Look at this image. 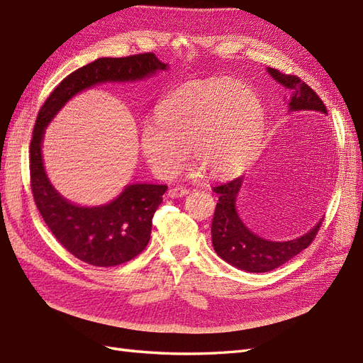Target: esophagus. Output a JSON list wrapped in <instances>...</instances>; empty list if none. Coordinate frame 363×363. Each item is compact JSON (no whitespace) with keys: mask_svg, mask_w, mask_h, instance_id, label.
Here are the masks:
<instances>
[{"mask_svg":"<svg viewBox=\"0 0 363 363\" xmlns=\"http://www.w3.org/2000/svg\"><path fill=\"white\" fill-rule=\"evenodd\" d=\"M185 195H189V189H185V187H172L170 190H168V196L170 198H182V196H185Z\"/></svg>","mask_w":363,"mask_h":363,"instance_id":"34e87169","label":"esophagus"}]
</instances>
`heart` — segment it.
Here are the masks:
<instances>
[{"label": "heart", "mask_w": 363, "mask_h": 363, "mask_svg": "<svg viewBox=\"0 0 363 363\" xmlns=\"http://www.w3.org/2000/svg\"><path fill=\"white\" fill-rule=\"evenodd\" d=\"M263 130V108L250 86L230 80L189 83L165 97L157 121L143 123L140 148L153 170L172 178L189 161L213 176L247 164Z\"/></svg>", "instance_id": "b5f03b06"}]
</instances>
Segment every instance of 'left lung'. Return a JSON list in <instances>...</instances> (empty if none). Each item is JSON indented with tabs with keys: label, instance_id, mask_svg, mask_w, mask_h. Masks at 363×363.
Masks as SVG:
<instances>
[{
	"label": "left lung",
	"instance_id": "1",
	"mask_svg": "<svg viewBox=\"0 0 363 363\" xmlns=\"http://www.w3.org/2000/svg\"><path fill=\"white\" fill-rule=\"evenodd\" d=\"M269 74L291 92V111L313 109V111L328 114V109L317 92L305 82H301L297 75L283 74L275 67H269ZM242 179V176H238L232 181L212 187L218 195V204L212 221L213 247L224 261L241 271L257 274L274 271L300 254L301 250H305L314 241L323 220L318 221L314 229H311L297 240L278 242L259 238L242 224L237 208H235V201H237Z\"/></svg>",
	"mask_w": 363,
	"mask_h": 363
}]
</instances>
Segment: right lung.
Returning <instances> with one entry per match:
<instances>
[{"label": "right lung", "mask_w": 363, "mask_h": 363, "mask_svg": "<svg viewBox=\"0 0 363 363\" xmlns=\"http://www.w3.org/2000/svg\"><path fill=\"white\" fill-rule=\"evenodd\" d=\"M167 65L153 52L97 58L67 75L41 105L30 140V189L41 216L62 246L80 261L111 267L136 258L147 247L153 216L167 185H126L119 198L100 207H79L58 195L45 173L41 140L45 128L77 92L105 82L142 80Z\"/></svg>", "instance_id": "right-lung-1"}]
</instances>
